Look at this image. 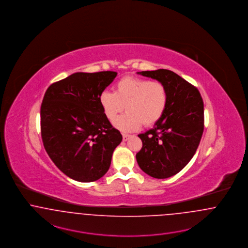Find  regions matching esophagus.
<instances>
[{
	"instance_id": "obj_1",
	"label": "esophagus",
	"mask_w": 248,
	"mask_h": 248,
	"mask_svg": "<svg viewBox=\"0 0 248 248\" xmlns=\"http://www.w3.org/2000/svg\"><path fill=\"white\" fill-rule=\"evenodd\" d=\"M122 137H123V140H124V141H126V140H129L130 135H129V134H126V133H123V134H122Z\"/></svg>"
}]
</instances>
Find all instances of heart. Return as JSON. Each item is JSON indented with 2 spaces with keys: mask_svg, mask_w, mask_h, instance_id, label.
<instances>
[{
  "mask_svg": "<svg viewBox=\"0 0 248 248\" xmlns=\"http://www.w3.org/2000/svg\"><path fill=\"white\" fill-rule=\"evenodd\" d=\"M99 103L110 121L126 108L127 113L114 125L123 131H133L141 124L149 127L161 119L168 105V91L159 81L127 76L116 83L114 93L103 91Z\"/></svg>",
  "mask_w": 248,
  "mask_h": 248,
  "instance_id": "1",
  "label": "heart"
}]
</instances>
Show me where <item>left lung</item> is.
<instances>
[{"mask_svg": "<svg viewBox=\"0 0 248 248\" xmlns=\"http://www.w3.org/2000/svg\"><path fill=\"white\" fill-rule=\"evenodd\" d=\"M163 83L168 91L166 110L154 128L139 134L136 154L140 170L155 179L180 172L194 156L204 131V103L199 91L168 69L137 72Z\"/></svg>", "mask_w": 248, "mask_h": 248, "instance_id": "left-lung-1", "label": "left lung"}]
</instances>
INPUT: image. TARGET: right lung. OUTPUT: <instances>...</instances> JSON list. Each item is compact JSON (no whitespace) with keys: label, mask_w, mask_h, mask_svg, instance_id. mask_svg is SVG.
<instances>
[{"label":"right lung","mask_w":248,"mask_h":248,"mask_svg":"<svg viewBox=\"0 0 248 248\" xmlns=\"http://www.w3.org/2000/svg\"><path fill=\"white\" fill-rule=\"evenodd\" d=\"M118 73L77 72L47 89L41 107L43 145L67 177L92 183L108 172L115 148L122 140L99 103Z\"/></svg>","instance_id":"1"}]
</instances>
